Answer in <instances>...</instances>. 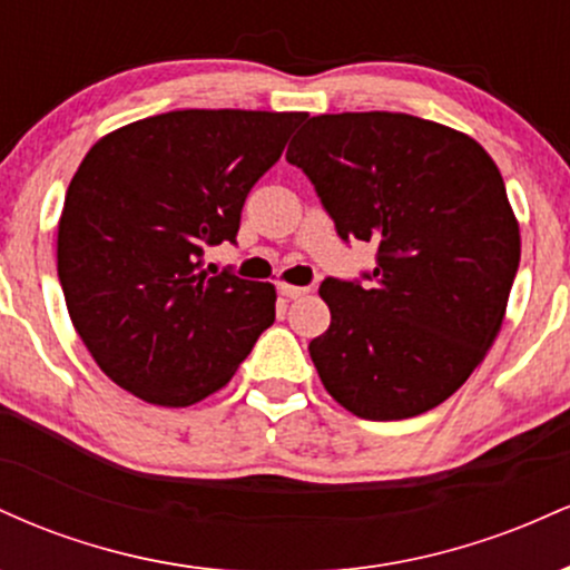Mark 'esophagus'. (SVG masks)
<instances>
[{
    "label": "esophagus",
    "mask_w": 570,
    "mask_h": 570,
    "mask_svg": "<svg viewBox=\"0 0 570 570\" xmlns=\"http://www.w3.org/2000/svg\"><path fill=\"white\" fill-rule=\"evenodd\" d=\"M278 292L284 294V297H289V299H297V297H303V294L307 292L305 286H292V284H278Z\"/></svg>",
    "instance_id": "obj_1"
}]
</instances>
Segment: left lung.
Here are the masks:
<instances>
[{"label": "left lung", "mask_w": 570, "mask_h": 570, "mask_svg": "<svg viewBox=\"0 0 570 570\" xmlns=\"http://www.w3.org/2000/svg\"><path fill=\"white\" fill-rule=\"evenodd\" d=\"M297 166L340 238L377 246L362 278H324L330 330L311 340L324 389L364 421H404L453 396L499 335L520 227L490 155L402 112L318 115Z\"/></svg>", "instance_id": "8db88e82"}]
</instances>
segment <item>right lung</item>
Listing matches in <instances>:
<instances>
[{
	"label": "right lung",
	"mask_w": 570,
	"mask_h": 570,
	"mask_svg": "<svg viewBox=\"0 0 570 570\" xmlns=\"http://www.w3.org/2000/svg\"><path fill=\"white\" fill-rule=\"evenodd\" d=\"M303 112L179 109L94 144L58 222V278L104 375L160 407L219 391L276 322L273 284L203 271Z\"/></svg>",
	"instance_id": "add662e5"
}]
</instances>
